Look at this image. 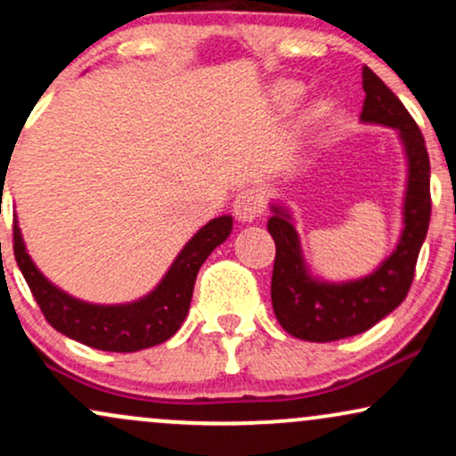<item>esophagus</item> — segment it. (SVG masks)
Here are the masks:
<instances>
[{
    "label": "esophagus",
    "instance_id": "esophagus-1",
    "mask_svg": "<svg viewBox=\"0 0 456 456\" xmlns=\"http://www.w3.org/2000/svg\"><path fill=\"white\" fill-rule=\"evenodd\" d=\"M233 214L238 221L253 223L255 218L264 214V199H261L257 191L246 188V191L238 192L233 199Z\"/></svg>",
    "mask_w": 456,
    "mask_h": 456
}]
</instances>
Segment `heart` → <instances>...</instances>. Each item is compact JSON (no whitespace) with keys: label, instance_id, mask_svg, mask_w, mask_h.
<instances>
[{"label":"heart","instance_id":"1","mask_svg":"<svg viewBox=\"0 0 456 456\" xmlns=\"http://www.w3.org/2000/svg\"><path fill=\"white\" fill-rule=\"evenodd\" d=\"M274 94H276V98H279L281 104H294L297 98H300L302 87L294 81H282V83H279V86H276ZM323 113H326L323 109H317L315 118H322Z\"/></svg>","mask_w":456,"mask_h":456}]
</instances>
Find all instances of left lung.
<instances>
[{
  "mask_svg": "<svg viewBox=\"0 0 456 456\" xmlns=\"http://www.w3.org/2000/svg\"><path fill=\"white\" fill-rule=\"evenodd\" d=\"M362 87L366 98L360 119L396 128L405 145L410 165L403 206L405 227L399 246L373 274L334 285L308 276L291 216L281 206H272L274 216L268 221V232L276 244L272 306L281 326L302 341L328 343L354 337L395 311L410 291L431 221V165L420 128L390 87L366 66Z\"/></svg>",
  "mask_w": 456,
  "mask_h": 456,
  "instance_id": "8db88e82",
  "label": "left lung"
}]
</instances>
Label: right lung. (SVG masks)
I'll use <instances>...</instances> for the list:
<instances>
[{"label":"right lung","mask_w":456,"mask_h":456,"mask_svg":"<svg viewBox=\"0 0 456 456\" xmlns=\"http://www.w3.org/2000/svg\"><path fill=\"white\" fill-rule=\"evenodd\" d=\"M232 224V216L214 218L192 235L151 294L130 305L115 306L87 305L46 281L29 259L17 223L12 229V248L31 296L57 332L87 347L128 354L165 343L180 330L191 306L197 272L212 250L229 238Z\"/></svg>","instance_id":"right-lung-1"}]
</instances>
